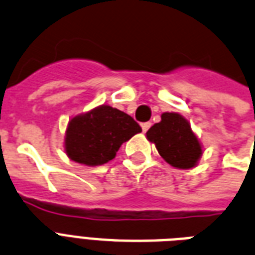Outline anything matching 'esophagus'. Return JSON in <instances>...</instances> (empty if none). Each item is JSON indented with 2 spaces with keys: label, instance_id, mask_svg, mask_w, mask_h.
Here are the masks:
<instances>
[{
  "label": "esophagus",
  "instance_id": "1",
  "mask_svg": "<svg viewBox=\"0 0 255 255\" xmlns=\"http://www.w3.org/2000/svg\"><path fill=\"white\" fill-rule=\"evenodd\" d=\"M142 126V130H143V133H146L147 130H149V128L151 126V124L150 122H143V124H141Z\"/></svg>",
  "mask_w": 255,
  "mask_h": 255
}]
</instances>
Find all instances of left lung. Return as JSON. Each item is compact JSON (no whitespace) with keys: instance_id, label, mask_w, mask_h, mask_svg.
I'll use <instances>...</instances> for the list:
<instances>
[{"instance_id":"left-lung-1","label":"left lung","mask_w":255,"mask_h":255,"mask_svg":"<svg viewBox=\"0 0 255 255\" xmlns=\"http://www.w3.org/2000/svg\"><path fill=\"white\" fill-rule=\"evenodd\" d=\"M146 137L154 142L159 155L174 167H194L202 154V147L191 131L190 124L177 113H163L161 122L151 126Z\"/></svg>"}]
</instances>
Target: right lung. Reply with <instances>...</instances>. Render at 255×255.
<instances>
[{"label":"right lung","mask_w":255,"mask_h":255,"mask_svg":"<svg viewBox=\"0 0 255 255\" xmlns=\"http://www.w3.org/2000/svg\"><path fill=\"white\" fill-rule=\"evenodd\" d=\"M142 131L129 114L102 105L69 122L65 149L69 158L88 166L109 162L124 142Z\"/></svg>","instance_id":"1"}]
</instances>
